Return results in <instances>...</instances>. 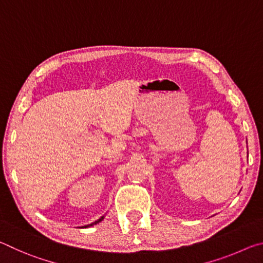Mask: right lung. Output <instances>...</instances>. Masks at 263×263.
I'll return each mask as SVG.
<instances>
[{
    "mask_svg": "<svg viewBox=\"0 0 263 263\" xmlns=\"http://www.w3.org/2000/svg\"><path fill=\"white\" fill-rule=\"evenodd\" d=\"M104 219V216H102L100 219H97L96 221H94V222H91V224H88V225H86V226H82V228H89V226H92V225H96V224H99L100 221H102Z\"/></svg>",
    "mask_w": 263,
    "mask_h": 263,
    "instance_id": "1",
    "label": "right lung"
}]
</instances>
